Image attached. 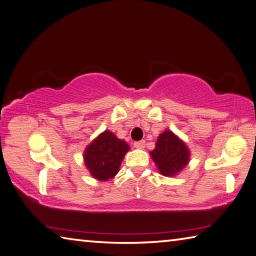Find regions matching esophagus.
<instances>
[{
	"label": "esophagus",
	"mask_w": 256,
	"mask_h": 256,
	"mask_svg": "<svg viewBox=\"0 0 256 256\" xmlns=\"http://www.w3.org/2000/svg\"><path fill=\"white\" fill-rule=\"evenodd\" d=\"M134 146H135V148H144L145 147V140H140V142H134Z\"/></svg>",
	"instance_id": "1"
}]
</instances>
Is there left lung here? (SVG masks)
I'll list each match as a JSON object with an SVG mask.
<instances>
[{
	"label": "left lung",
	"mask_w": 256,
	"mask_h": 256,
	"mask_svg": "<svg viewBox=\"0 0 256 256\" xmlns=\"http://www.w3.org/2000/svg\"><path fill=\"white\" fill-rule=\"evenodd\" d=\"M150 156L162 176H174L189 163L190 150L176 134L165 130L158 136Z\"/></svg>",
	"instance_id": "left-lung-1"
}]
</instances>
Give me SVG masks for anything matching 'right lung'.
Instances as JSON below:
<instances>
[{
	"label": "right lung",
	"instance_id": "1",
	"mask_svg": "<svg viewBox=\"0 0 256 256\" xmlns=\"http://www.w3.org/2000/svg\"><path fill=\"white\" fill-rule=\"evenodd\" d=\"M128 150L127 142L106 130L85 148L84 163L94 178L108 181L119 172L120 164Z\"/></svg>",
	"mask_w": 256,
	"mask_h": 256
}]
</instances>
